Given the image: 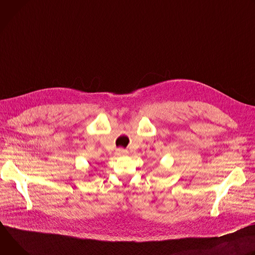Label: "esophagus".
Instances as JSON below:
<instances>
[{"mask_svg": "<svg viewBox=\"0 0 255 255\" xmlns=\"http://www.w3.org/2000/svg\"><path fill=\"white\" fill-rule=\"evenodd\" d=\"M117 154H118L119 156H125V155L128 154V151L125 150V149H123V148H119V149L117 150Z\"/></svg>", "mask_w": 255, "mask_h": 255, "instance_id": "34e87169", "label": "esophagus"}]
</instances>
